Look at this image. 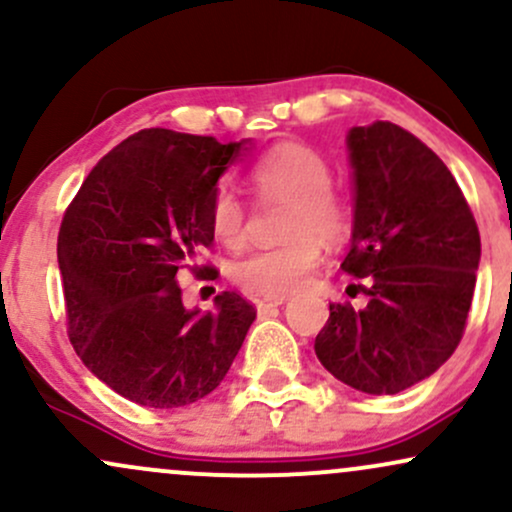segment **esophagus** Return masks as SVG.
I'll list each match as a JSON object with an SVG mask.
<instances>
[{
	"mask_svg": "<svg viewBox=\"0 0 512 512\" xmlns=\"http://www.w3.org/2000/svg\"><path fill=\"white\" fill-rule=\"evenodd\" d=\"M284 303H286V296H281V298H260V301H257V310H260V313H267V310L279 308V305H284Z\"/></svg>",
	"mask_w": 512,
	"mask_h": 512,
	"instance_id": "obj_1",
	"label": "esophagus"
}]
</instances>
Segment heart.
Here are the masks:
<instances>
[{
  "mask_svg": "<svg viewBox=\"0 0 512 512\" xmlns=\"http://www.w3.org/2000/svg\"><path fill=\"white\" fill-rule=\"evenodd\" d=\"M325 154L303 142H279L252 163L248 180L262 202H286L284 243L252 250L231 267V279L252 296L281 298L303 289L320 267L322 240L342 243L351 233L354 209L332 182ZM209 228L223 248L238 250L248 238V209L233 190L221 187L209 202Z\"/></svg>",
  "mask_w": 512,
  "mask_h": 512,
  "instance_id": "b5f03b06",
  "label": "heart"
}]
</instances>
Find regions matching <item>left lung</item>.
I'll return each instance as SVG.
<instances>
[{
  "mask_svg": "<svg viewBox=\"0 0 512 512\" xmlns=\"http://www.w3.org/2000/svg\"><path fill=\"white\" fill-rule=\"evenodd\" d=\"M356 182L346 274L368 279V303H330L315 354L337 380L397 395L460 344L481 257L460 185L419 137L392 122L349 132Z\"/></svg>",
  "mask_w": 512,
  "mask_h": 512,
  "instance_id": "8db88e82",
  "label": "left lung"
}]
</instances>
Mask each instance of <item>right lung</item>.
I'll list each match as a JSON object with an SVG mask.
<instances>
[{"mask_svg":"<svg viewBox=\"0 0 512 512\" xmlns=\"http://www.w3.org/2000/svg\"><path fill=\"white\" fill-rule=\"evenodd\" d=\"M240 144L151 127L108 151L69 202L57 236L67 334L110 390L175 409L216 390L257 310L236 291L214 313L185 310L180 274L214 236L209 202Z\"/></svg>","mask_w":512,"mask_h":512,"instance_id":"1","label":"right lung"}]
</instances>
